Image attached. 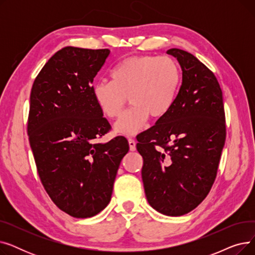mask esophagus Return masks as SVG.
<instances>
[{"label":"esophagus","mask_w":255,"mask_h":255,"mask_svg":"<svg viewBox=\"0 0 255 255\" xmlns=\"http://www.w3.org/2000/svg\"><path fill=\"white\" fill-rule=\"evenodd\" d=\"M128 143H129V148H130V151H135L136 150V142L134 141V139L132 138H128Z\"/></svg>","instance_id":"obj_1"}]
</instances>
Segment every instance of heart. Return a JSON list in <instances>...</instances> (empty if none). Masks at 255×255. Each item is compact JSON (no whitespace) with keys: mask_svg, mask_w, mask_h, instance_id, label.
I'll return each mask as SVG.
<instances>
[{"mask_svg":"<svg viewBox=\"0 0 255 255\" xmlns=\"http://www.w3.org/2000/svg\"><path fill=\"white\" fill-rule=\"evenodd\" d=\"M112 80L93 86L92 95L107 118L119 117L129 98L132 106L115 124L121 135H133L144 126L149 116L166 115L175 102L181 80L177 62L166 56H135L119 63Z\"/></svg>","mask_w":255,"mask_h":255,"instance_id":"1","label":"heart"}]
</instances>
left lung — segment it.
<instances>
[{
    "instance_id": "1",
    "label": "left lung",
    "mask_w": 255,
    "mask_h": 255,
    "mask_svg": "<svg viewBox=\"0 0 255 255\" xmlns=\"http://www.w3.org/2000/svg\"><path fill=\"white\" fill-rule=\"evenodd\" d=\"M182 69V85L169 112L137 135L141 178L149 205L182 216L206 198L225 142L222 91L214 73L190 52L166 51ZM155 145L164 149L158 151Z\"/></svg>"
}]
</instances>
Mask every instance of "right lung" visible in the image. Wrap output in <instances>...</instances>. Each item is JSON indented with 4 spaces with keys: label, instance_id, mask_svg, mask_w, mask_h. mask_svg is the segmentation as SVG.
<instances>
[{
    "label": "right lung",
    "instance_id": "obj_1",
    "mask_svg": "<svg viewBox=\"0 0 255 255\" xmlns=\"http://www.w3.org/2000/svg\"><path fill=\"white\" fill-rule=\"evenodd\" d=\"M110 52L66 46L44 65L31 91L28 134L40 180L52 202L75 218L95 216L109 205L129 151L124 136L96 141L111 125L92 84Z\"/></svg>",
    "mask_w": 255,
    "mask_h": 255
}]
</instances>
